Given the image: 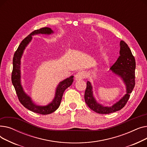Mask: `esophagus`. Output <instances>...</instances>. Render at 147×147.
I'll use <instances>...</instances> for the list:
<instances>
[{
	"instance_id": "34e87169",
	"label": "esophagus",
	"mask_w": 147,
	"mask_h": 147,
	"mask_svg": "<svg viewBox=\"0 0 147 147\" xmlns=\"http://www.w3.org/2000/svg\"><path fill=\"white\" fill-rule=\"evenodd\" d=\"M85 73L83 71H80L78 72V73H76L75 74V79L76 80H82L85 78Z\"/></svg>"
}]
</instances>
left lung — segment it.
I'll return each mask as SVG.
<instances>
[{
	"label": "left lung",
	"instance_id": "left-lung-1",
	"mask_svg": "<svg viewBox=\"0 0 147 147\" xmlns=\"http://www.w3.org/2000/svg\"><path fill=\"white\" fill-rule=\"evenodd\" d=\"M120 56L110 69L122 79L126 86V94L119 101L111 107H104L98 103L93 96L91 83L88 81L84 92V100L87 105L94 111L99 114H110L120 110L125 106L135 85L136 62L128 45L123 40L120 43Z\"/></svg>",
	"mask_w": 147,
	"mask_h": 147
}]
</instances>
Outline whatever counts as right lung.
I'll return each instance as SVG.
<instances>
[{
	"mask_svg": "<svg viewBox=\"0 0 147 147\" xmlns=\"http://www.w3.org/2000/svg\"><path fill=\"white\" fill-rule=\"evenodd\" d=\"M53 33V31L51 28L49 27H43L38 30H34V32L30 33L21 42L18 49L15 51L13 58V69L11 79L20 102L28 110L34 113L43 115L51 114L58 109L61 104L62 98H63L64 92L67 88L70 86L72 84L74 80V76H71L59 83L56 89L55 98L50 104L46 106L37 105L32 101L31 98L25 93L21 86L20 69L21 58L26 47L31 40L32 39V36L37 34H51Z\"/></svg>",
	"mask_w": 147,
	"mask_h": 147,
	"instance_id": "add662e5",
	"label": "right lung"
}]
</instances>
